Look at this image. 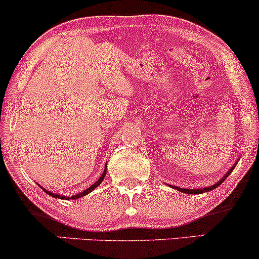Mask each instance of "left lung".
I'll use <instances>...</instances> for the list:
<instances>
[{
	"label": "left lung",
	"mask_w": 259,
	"mask_h": 259,
	"mask_svg": "<svg viewBox=\"0 0 259 259\" xmlns=\"http://www.w3.org/2000/svg\"><path fill=\"white\" fill-rule=\"evenodd\" d=\"M236 164H238V160H236L235 163L233 164V166L230 167V169H229L228 171H227V174H226V175H224V176L222 177V179H221V180L219 181V182H216V183H214V185L210 186V187H205V188H200V189H199V188H198V189H194V188H193V189H189V188H187V189H186V188H180V187H175V186H170V187H171V188H175V189H177V191H180V192H182V193H187V194H201V193H205V192H210V191H212V189L217 188V187H219L220 185H222V182H223V181L226 180L227 177L229 176V174L232 172L233 170H234V167L236 166Z\"/></svg>",
	"instance_id": "left-lung-1"
}]
</instances>
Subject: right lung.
<instances>
[{
	"label": "right lung",
	"mask_w": 259,
	"mask_h": 259,
	"mask_svg": "<svg viewBox=\"0 0 259 259\" xmlns=\"http://www.w3.org/2000/svg\"><path fill=\"white\" fill-rule=\"evenodd\" d=\"M106 169H107V164L105 165V169H104V172L101 174V176H100V179L96 181L95 183H93L92 186L89 187V188H87L85 191H83V192H80V193H78V194H74V195H72V197H66V195H61V194H55V193H52V192H49V191H47V189H45L43 188L42 186H39L40 188L43 189V191H45L47 194L48 195H51V197H53V198H57V199H64V200H70V199H73V200H76V199H78V198H82V197H84V195H87V194H89L90 192H93L94 191V189L96 188V187L98 186H100L101 185V182L102 181H104V177L106 176Z\"/></svg>",
	"instance_id": "add662e5"
}]
</instances>
